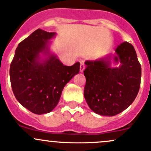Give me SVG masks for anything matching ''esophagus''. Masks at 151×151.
Segmentation results:
<instances>
[{"instance_id": "34e87169", "label": "esophagus", "mask_w": 151, "mask_h": 151, "mask_svg": "<svg viewBox=\"0 0 151 151\" xmlns=\"http://www.w3.org/2000/svg\"><path fill=\"white\" fill-rule=\"evenodd\" d=\"M85 69V67H84V64L82 63H81V65H80V72L81 73H83V70H84Z\"/></svg>"}]
</instances>
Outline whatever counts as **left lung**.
Returning a JSON list of instances; mask_svg holds the SVG:
<instances>
[{
	"label": "left lung",
	"instance_id": "1",
	"mask_svg": "<svg viewBox=\"0 0 151 151\" xmlns=\"http://www.w3.org/2000/svg\"><path fill=\"white\" fill-rule=\"evenodd\" d=\"M112 63L119 64L112 67ZM84 97L92 111L113 116L127 109L139 91L141 65L133 46L124 42L114 54L85 62Z\"/></svg>",
	"mask_w": 151,
	"mask_h": 151
}]
</instances>
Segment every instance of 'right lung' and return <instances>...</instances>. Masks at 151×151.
I'll return each instance as SVG.
<instances>
[{
    "label": "right lung",
    "instance_id": "1",
    "mask_svg": "<svg viewBox=\"0 0 151 151\" xmlns=\"http://www.w3.org/2000/svg\"><path fill=\"white\" fill-rule=\"evenodd\" d=\"M56 32L38 29L19 43L11 63L10 80L18 102L35 114L54 109L65 85L79 73L80 63L65 66L50 50Z\"/></svg>",
    "mask_w": 151,
    "mask_h": 151
}]
</instances>
